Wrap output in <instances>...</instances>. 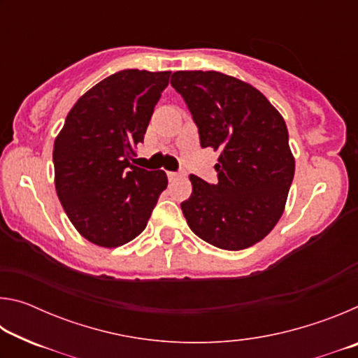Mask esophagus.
<instances>
[{
	"label": "esophagus",
	"instance_id": "34e87169",
	"mask_svg": "<svg viewBox=\"0 0 358 358\" xmlns=\"http://www.w3.org/2000/svg\"><path fill=\"white\" fill-rule=\"evenodd\" d=\"M167 177H169V180H177L178 177H180V173H177V172H167Z\"/></svg>",
	"mask_w": 358,
	"mask_h": 358
}]
</instances>
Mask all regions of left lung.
Listing matches in <instances>:
<instances>
[{"label":"left lung","instance_id":"obj_1","mask_svg":"<svg viewBox=\"0 0 358 358\" xmlns=\"http://www.w3.org/2000/svg\"><path fill=\"white\" fill-rule=\"evenodd\" d=\"M172 87L183 96L202 148L220 151L217 183L189 175L181 202L197 237L227 251L265 238L286 208L295 157L282 115L248 82L216 71H177Z\"/></svg>","mask_w":358,"mask_h":358}]
</instances>
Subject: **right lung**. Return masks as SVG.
<instances>
[{
    "mask_svg": "<svg viewBox=\"0 0 358 358\" xmlns=\"http://www.w3.org/2000/svg\"><path fill=\"white\" fill-rule=\"evenodd\" d=\"M171 71L124 69L82 94L53 143L55 189L72 226L101 248L147 227L167 187L164 171L131 164Z\"/></svg>",
    "mask_w": 358,
    "mask_h": 358,
    "instance_id": "obj_1",
    "label": "right lung"
}]
</instances>
